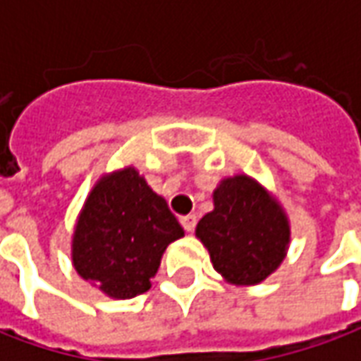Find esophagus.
Segmentation results:
<instances>
[{
  "label": "esophagus",
  "mask_w": 361,
  "mask_h": 361,
  "mask_svg": "<svg viewBox=\"0 0 361 361\" xmlns=\"http://www.w3.org/2000/svg\"><path fill=\"white\" fill-rule=\"evenodd\" d=\"M180 222H181V226L185 228V232H193L197 224V216L195 214H185V216H181Z\"/></svg>",
  "instance_id": "esophagus-1"
}]
</instances>
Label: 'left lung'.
<instances>
[{
  "label": "left lung",
  "mask_w": 361,
  "mask_h": 361,
  "mask_svg": "<svg viewBox=\"0 0 361 361\" xmlns=\"http://www.w3.org/2000/svg\"><path fill=\"white\" fill-rule=\"evenodd\" d=\"M212 203L195 235L211 253L214 271L235 286L263 282L286 257L290 222L284 209L245 173L220 181Z\"/></svg>",
  "instance_id": "obj_1"
}]
</instances>
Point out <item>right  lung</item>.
<instances>
[{"mask_svg": "<svg viewBox=\"0 0 361 361\" xmlns=\"http://www.w3.org/2000/svg\"><path fill=\"white\" fill-rule=\"evenodd\" d=\"M181 235L168 203L127 166L96 181L75 224L71 259L81 279L129 300L149 290L166 247Z\"/></svg>", "mask_w": 361, "mask_h": 361, "instance_id": "right-lung-1", "label": "right lung"}]
</instances>
